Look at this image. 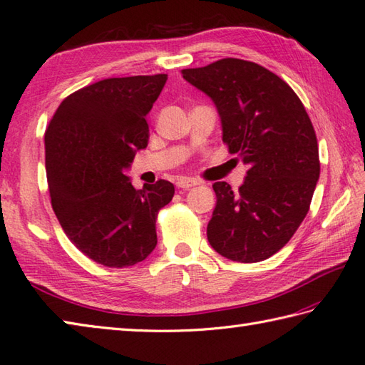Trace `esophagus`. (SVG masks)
<instances>
[{
  "mask_svg": "<svg viewBox=\"0 0 365 365\" xmlns=\"http://www.w3.org/2000/svg\"><path fill=\"white\" fill-rule=\"evenodd\" d=\"M197 183H199L197 180H195V178H190V177H180V178H177V182H175L177 187L183 188V190L195 187V185H197Z\"/></svg>",
  "mask_w": 365,
  "mask_h": 365,
  "instance_id": "esophagus-1",
  "label": "esophagus"
}]
</instances>
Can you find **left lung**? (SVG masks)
<instances>
[{"mask_svg": "<svg viewBox=\"0 0 365 365\" xmlns=\"http://www.w3.org/2000/svg\"><path fill=\"white\" fill-rule=\"evenodd\" d=\"M182 76L215 104L223 142L248 166L237 191L215 182L207 239L225 258L258 262L288 244L319 178L318 142L301 99L259 64L223 58Z\"/></svg>", "mask_w": 365, "mask_h": 365, "instance_id": "8db88e82", "label": "left lung"}]
</instances>
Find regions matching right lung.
I'll use <instances>...</instances> for the list:
<instances>
[{
    "mask_svg": "<svg viewBox=\"0 0 365 365\" xmlns=\"http://www.w3.org/2000/svg\"><path fill=\"white\" fill-rule=\"evenodd\" d=\"M166 74L112 77L69 95L46 130V170L56 218L69 240L98 264L128 267L156 247V217L174 185L135 190L125 175L148 144L147 113Z\"/></svg>",
    "mask_w": 365,
    "mask_h": 365,
    "instance_id": "obj_1",
    "label": "right lung"
}]
</instances>
